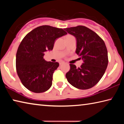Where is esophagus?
<instances>
[{
  "mask_svg": "<svg viewBox=\"0 0 124 124\" xmlns=\"http://www.w3.org/2000/svg\"><path fill=\"white\" fill-rule=\"evenodd\" d=\"M64 62L63 61H61L60 63H60V64L61 65V64H63L64 63Z\"/></svg>",
  "mask_w": 124,
  "mask_h": 124,
  "instance_id": "34e87169",
  "label": "esophagus"
}]
</instances>
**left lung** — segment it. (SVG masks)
Here are the masks:
<instances>
[{
    "instance_id": "1",
    "label": "left lung",
    "mask_w": 124,
    "mask_h": 124,
    "mask_svg": "<svg viewBox=\"0 0 124 124\" xmlns=\"http://www.w3.org/2000/svg\"><path fill=\"white\" fill-rule=\"evenodd\" d=\"M65 31L76 39L75 52L83 61L80 68L70 64L66 78L70 84L77 89H90L100 80L107 67L106 46L95 32L85 26L67 28Z\"/></svg>"
}]
</instances>
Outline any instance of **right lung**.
Returning <instances> with one entry per match:
<instances>
[{
	"mask_svg": "<svg viewBox=\"0 0 124 124\" xmlns=\"http://www.w3.org/2000/svg\"><path fill=\"white\" fill-rule=\"evenodd\" d=\"M67 34L61 28L45 25L34 29L23 39L16 53V70L29 91L41 93L51 87L52 75L59 63L47 62L44 56L45 52L53 49L56 39Z\"/></svg>",
	"mask_w": 124,
	"mask_h": 124,
	"instance_id": "right-lung-1",
	"label": "right lung"
}]
</instances>
